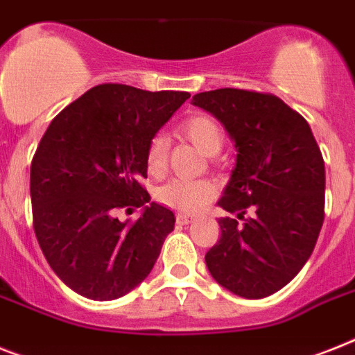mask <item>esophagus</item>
I'll return each mask as SVG.
<instances>
[{"label": "esophagus", "mask_w": 355, "mask_h": 355, "mask_svg": "<svg viewBox=\"0 0 355 355\" xmlns=\"http://www.w3.org/2000/svg\"><path fill=\"white\" fill-rule=\"evenodd\" d=\"M193 223V217H189V215H184V213H178L177 215V224H180V226H186V224Z\"/></svg>", "instance_id": "obj_1"}]
</instances>
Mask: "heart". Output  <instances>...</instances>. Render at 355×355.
<instances>
[{"mask_svg": "<svg viewBox=\"0 0 355 355\" xmlns=\"http://www.w3.org/2000/svg\"><path fill=\"white\" fill-rule=\"evenodd\" d=\"M178 132L195 146L200 153L213 157L220 151L224 144V129L215 118L207 114H195L186 118ZM168 149L169 144L166 137L155 135L146 148V168L149 175L160 177L168 168ZM215 197V184L207 178H195L184 180L175 178L158 187L157 198L162 206L180 213H198L202 211Z\"/></svg>", "mask_w": 355, "mask_h": 355, "instance_id": "1", "label": "heart"}]
</instances>
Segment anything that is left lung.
Segmentation results:
<instances>
[{"label":"left lung","instance_id":"1","mask_svg":"<svg viewBox=\"0 0 355 355\" xmlns=\"http://www.w3.org/2000/svg\"><path fill=\"white\" fill-rule=\"evenodd\" d=\"M237 149L218 206L220 241L206 253L211 277L246 299L292 281L312 255L324 220V160L308 122L281 98L244 89L193 96ZM243 223H241L240 220Z\"/></svg>","mask_w":355,"mask_h":355}]
</instances>
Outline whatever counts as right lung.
Masks as SVG:
<instances>
[{
  "instance_id": "1",
  "label": "right lung",
  "mask_w": 355,
  "mask_h": 355,
  "mask_svg": "<svg viewBox=\"0 0 355 355\" xmlns=\"http://www.w3.org/2000/svg\"><path fill=\"white\" fill-rule=\"evenodd\" d=\"M187 98L102 83L69 103L43 135L31 166L34 233L53 272L83 297H122L155 266L175 215L145 206L146 148ZM140 205L138 221L117 220L118 209Z\"/></svg>"
}]
</instances>
